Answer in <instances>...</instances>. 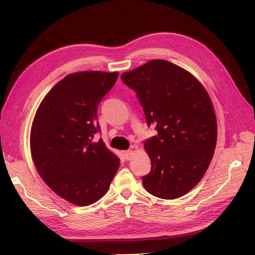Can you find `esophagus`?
Listing matches in <instances>:
<instances>
[{"label":"esophagus","mask_w":255,"mask_h":255,"mask_svg":"<svg viewBox=\"0 0 255 255\" xmlns=\"http://www.w3.org/2000/svg\"><path fill=\"white\" fill-rule=\"evenodd\" d=\"M131 156H132V150H128V151L124 152V158L126 160H129L131 158Z\"/></svg>","instance_id":"1"}]
</instances>
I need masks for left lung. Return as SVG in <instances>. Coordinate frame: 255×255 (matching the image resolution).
<instances>
[{
	"label": "left lung",
	"mask_w": 255,
	"mask_h": 255,
	"mask_svg": "<svg viewBox=\"0 0 255 255\" xmlns=\"http://www.w3.org/2000/svg\"><path fill=\"white\" fill-rule=\"evenodd\" d=\"M121 79L136 93L148 127L157 130L143 144L152 167L142 185L163 199L183 196L202 180L216 146L217 122L207 91L165 60H152Z\"/></svg>",
	"instance_id": "1"
}]
</instances>
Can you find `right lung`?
<instances>
[{"label":"right lung","instance_id":"obj_1","mask_svg":"<svg viewBox=\"0 0 255 255\" xmlns=\"http://www.w3.org/2000/svg\"><path fill=\"white\" fill-rule=\"evenodd\" d=\"M118 72L67 75L39 105L31 129V153L38 173L76 206L96 203L109 189L119 158L94 135L100 131L98 105L116 84Z\"/></svg>","mask_w":255,"mask_h":255}]
</instances>
